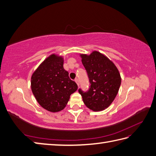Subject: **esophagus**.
I'll use <instances>...</instances> for the list:
<instances>
[{
    "instance_id": "34e87169",
    "label": "esophagus",
    "mask_w": 156,
    "mask_h": 156,
    "mask_svg": "<svg viewBox=\"0 0 156 156\" xmlns=\"http://www.w3.org/2000/svg\"><path fill=\"white\" fill-rule=\"evenodd\" d=\"M75 82H76V84H78V86H79V80L78 78H76V79H75Z\"/></svg>"
}]
</instances>
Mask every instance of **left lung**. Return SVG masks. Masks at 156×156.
Listing matches in <instances>:
<instances>
[{
    "mask_svg": "<svg viewBox=\"0 0 156 156\" xmlns=\"http://www.w3.org/2000/svg\"><path fill=\"white\" fill-rule=\"evenodd\" d=\"M90 86L84 92L79 88L83 102L94 112L101 111L110 105L118 93L121 77L116 66L104 55L93 51L90 55H81Z\"/></svg>",
    "mask_w": 156,
    "mask_h": 156,
    "instance_id": "8db88e82",
    "label": "left lung"
}]
</instances>
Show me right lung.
<instances>
[{
	"label": "right lung",
	"mask_w": 156,
	"mask_h": 156,
	"mask_svg": "<svg viewBox=\"0 0 156 156\" xmlns=\"http://www.w3.org/2000/svg\"><path fill=\"white\" fill-rule=\"evenodd\" d=\"M31 88L42 108L51 112H57L66 106L70 95L78 89V85L64 69L63 58L53 54L34 72Z\"/></svg>",
	"instance_id": "add662e5"
}]
</instances>
